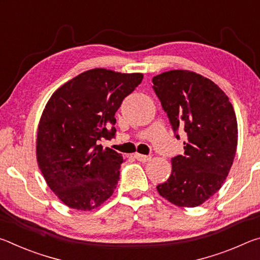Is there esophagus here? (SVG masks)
I'll use <instances>...</instances> for the list:
<instances>
[{"mask_svg": "<svg viewBox=\"0 0 260 260\" xmlns=\"http://www.w3.org/2000/svg\"><path fill=\"white\" fill-rule=\"evenodd\" d=\"M134 157L138 159L139 161H142V162H146L148 160H150V156H146V155H141V153H135Z\"/></svg>", "mask_w": 260, "mask_h": 260, "instance_id": "esophagus-1", "label": "esophagus"}]
</instances>
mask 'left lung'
Here are the masks:
<instances>
[{
    "instance_id": "8db88e82",
    "label": "left lung",
    "mask_w": 260,
    "mask_h": 260,
    "mask_svg": "<svg viewBox=\"0 0 260 260\" xmlns=\"http://www.w3.org/2000/svg\"><path fill=\"white\" fill-rule=\"evenodd\" d=\"M153 90L175 138L186 133L184 152L172 158V172L157 186L171 203L195 208L217 192L230 172L237 147V121L226 94L210 79L186 70L152 78Z\"/></svg>"
}]
</instances>
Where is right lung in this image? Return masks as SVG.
Returning <instances> with one entry per match:
<instances>
[{
	"instance_id": "obj_1",
	"label": "right lung",
	"mask_w": 260,
	"mask_h": 260,
	"mask_svg": "<svg viewBox=\"0 0 260 260\" xmlns=\"http://www.w3.org/2000/svg\"><path fill=\"white\" fill-rule=\"evenodd\" d=\"M143 79L141 73L94 69L58 88L38 128V164L65 205L87 211L116 189L124 158L101 141L116 136L114 113Z\"/></svg>"
}]
</instances>
